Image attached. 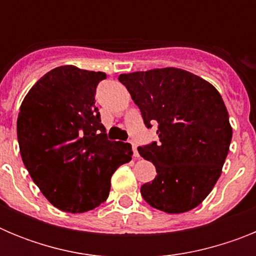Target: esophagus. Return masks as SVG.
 Wrapping results in <instances>:
<instances>
[{
	"instance_id": "34e87169",
	"label": "esophagus",
	"mask_w": 256,
	"mask_h": 256,
	"mask_svg": "<svg viewBox=\"0 0 256 256\" xmlns=\"http://www.w3.org/2000/svg\"><path fill=\"white\" fill-rule=\"evenodd\" d=\"M130 144H132V148H133V156H134V158H138L140 154L138 151H137V144H136L133 141H130Z\"/></svg>"
}]
</instances>
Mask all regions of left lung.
<instances>
[{"label":"left lung","mask_w":256,"mask_h":256,"mask_svg":"<svg viewBox=\"0 0 256 256\" xmlns=\"http://www.w3.org/2000/svg\"><path fill=\"white\" fill-rule=\"evenodd\" d=\"M119 82L140 108L146 126L158 123L159 142L138 148L158 173L142 184V198L170 214L200 205L220 177L232 140L220 94L205 79L178 68L120 74Z\"/></svg>","instance_id":"left-lung-1"}]
</instances>
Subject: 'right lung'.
Instances as JSON below:
<instances>
[{"label":"right lung","instance_id":"1","mask_svg":"<svg viewBox=\"0 0 256 256\" xmlns=\"http://www.w3.org/2000/svg\"><path fill=\"white\" fill-rule=\"evenodd\" d=\"M102 72L73 65L52 69L29 90L16 130L32 180L54 206L84 212L108 198L110 180L132 160V146L108 141L94 106Z\"/></svg>","mask_w":256,"mask_h":256}]
</instances>
